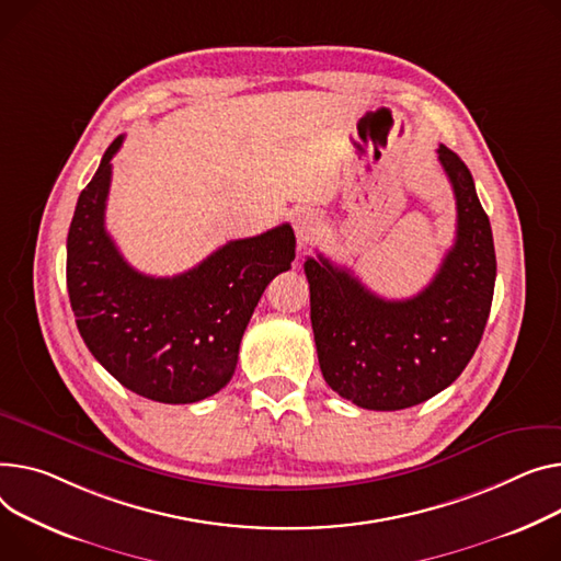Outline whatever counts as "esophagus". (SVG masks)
Returning <instances> with one entry per match:
<instances>
[{"mask_svg": "<svg viewBox=\"0 0 561 561\" xmlns=\"http://www.w3.org/2000/svg\"><path fill=\"white\" fill-rule=\"evenodd\" d=\"M293 228H295L297 243H300V248H302V245H307V243L311 241V237H313L316 230H318V216H316L313 211H309V209L295 211V216H293Z\"/></svg>", "mask_w": 561, "mask_h": 561, "instance_id": "1", "label": "esophagus"}]
</instances>
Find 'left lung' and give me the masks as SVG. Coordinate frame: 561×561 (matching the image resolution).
Returning <instances> with one entry per match:
<instances>
[{
	"instance_id": "8db88e82",
	"label": "left lung",
	"mask_w": 561,
	"mask_h": 561,
	"mask_svg": "<svg viewBox=\"0 0 561 561\" xmlns=\"http://www.w3.org/2000/svg\"><path fill=\"white\" fill-rule=\"evenodd\" d=\"M458 209L451 250L431 284L408 300H386L322 254L305 261L311 327L331 390L367 410H403L449 388L488 324L496 252L467 164L437 148Z\"/></svg>"
}]
</instances>
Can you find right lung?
Here are the masks:
<instances>
[{"mask_svg":"<svg viewBox=\"0 0 561 561\" xmlns=\"http://www.w3.org/2000/svg\"><path fill=\"white\" fill-rule=\"evenodd\" d=\"M107 146L79 196L67 234V290L92 356L124 388L160 403H194L226 388L261 293L295 259L288 222L230 241L192 271L151 277L135 271L105 232Z\"/></svg>","mask_w":561,"mask_h":561,"instance_id":"right-lung-1","label":"right lung"}]
</instances>
